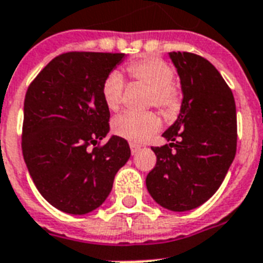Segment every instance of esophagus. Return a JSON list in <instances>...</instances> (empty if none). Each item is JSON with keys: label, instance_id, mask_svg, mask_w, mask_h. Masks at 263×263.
<instances>
[{"label": "esophagus", "instance_id": "esophagus-1", "mask_svg": "<svg viewBox=\"0 0 263 263\" xmlns=\"http://www.w3.org/2000/svg\"><path fill=\"white\" fill-rule=\"evenodd\" d=\"M129 147H131L132 155H135V154L140 150V146H139V144H135V143H131V144H129Z\"/></svg>", "mask_w": 263, "mask_h": 263}]
</instances>
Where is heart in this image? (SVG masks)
Masks as SVG:
<instances>
[{"label":"heart","instance_id":"obj_1","mask_svg":"<svg viewBox=\"0 0 263 263\" xmlns=\"http://www.w3.org/2000/svg\"><path fill=\"white\" fill-rule=\"evenodd\" d=\"M127 74L129 78L150 86L147 104L155 105L173 117L180 112L182 106V90L180 85L174 82V69L170 63L155 57H144L128 63ZM124 80L119 71H112L106 76L102 83L101 96L104 104L109 110L116 112L123 101ZM161 127V119L155 112H124L115 117L112 121V131L115 135L128 142H146Z\"/></svg>","mask_w":263,"mask_h":263}]
</instances>
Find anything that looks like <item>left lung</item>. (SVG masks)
I'll use <instances>...</instances> for the list:
<instances>
[{
  "mask_svg": "<svg viewBox=\"0 0 263 263\" xmlns=\"http://www.w3.org/2000/svg\"><path fill=\"white\" fill-rule=\"evenodd\" d=\"M183 100L176 123L163 132L170 142L151 147L155 167L147 174L151 197L174 212L197 208L220 187L236 154L234 95L216 67L192 52H170Z\"/></svg>",
  "mask_w": 263,
  "mask_h": 263,
  "instance_id": "8db88e82",
  "label": "left lung"
}]
</instances>
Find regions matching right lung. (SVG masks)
<instances>
[{"label":"right lung","mask_w":263,"mask_h":263,"mask_svg":"<svg viewBox=\"0 0 263 263\" xmlns=\"http://www.w3.org/2000/svg\"><path fill=\"white\" fill-rule=\"evenodd\" d=\"M124 54L65 52L28 86L21 148L29 176L43 197L62 212L85 215L109 196L119 168L131 157L109 132V109L101 96L106 76Z\"/></svg>","instance_id":"1"}]
</instances>
